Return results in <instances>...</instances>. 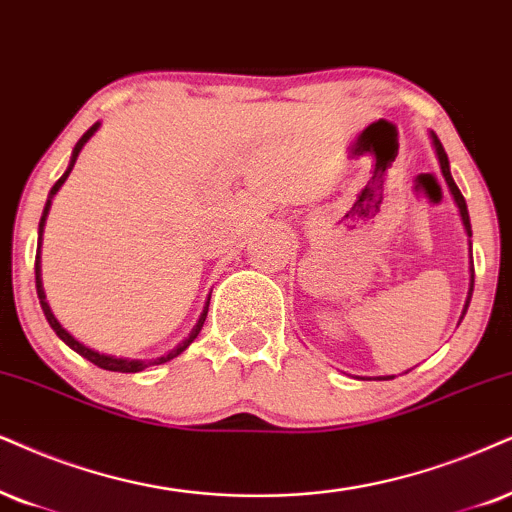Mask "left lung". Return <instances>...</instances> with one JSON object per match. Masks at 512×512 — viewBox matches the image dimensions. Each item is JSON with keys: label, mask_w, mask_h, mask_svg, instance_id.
<instances>
[{"label": "left lung", "mask_w": 512, "mask_h": 512, "mask_svg": "<svg viewBox=\"0 0 512 512\" xmlns=\"http://www.w3.org/2000/svg\"><path fill=\"white\" fill-rule=\"evenodd\" d=\"M432 144H435V151H437V158H439V167H442V174H444L446 184H449L451 196H454L456 205H458V210H461V219H463L465 231H468V236H472V229H470V215H468V205H465L463 193L458 191L456 181H454V177H451V172H449V158H446V151H444L442 141L437 139V134H435V132H432ZM470 250H472V243H470ZM470 257H472V255H470ZM472 286H475V269L470 267V293H468V302H465L463 316H465V312H468V304H470V297H472ZM463 316H461V319H463ZM387 378H394V375H387Z\"/></svg>", "instance_id": "left-lung-1"}]
</instances>
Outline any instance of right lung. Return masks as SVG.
Listing matches in <instances>:
<instances>
[{
    "label": "right lung",
    "instance_id": "right-lung-1",
    "mask_svg": "<svg viewBox=\"0 0 512 512\" xmlns=\"http://www.w3.org/2000/svg\"><path fill=\"white\" fill-rule=\"evenodd\" d=\"M96 127H99V122H96V125L89 127L87 132L82 134V139L77 141L75 148H73V158H70V167H68V170H66V174H63V177L56 181V184H54V189H51V193H49V200H47V205H44V212H42V219H40V243H42V229H44V219H47V215H49V208H51V198H54V193H56L58 189H61V184H63V181L68 179V174H70V170H73V165H75L77 155H80L82 146L87 144V139L92 137V134L96 132ZM35 286H37V297H40V304H42V312H44V316H47L49 326L54 328V333H56L58 338H61L63 342H66V345H68L70 349H75V352L80 354V357H84V359H87V361H92L94 366L103 368V371H118V373H139V371H144V368H148V366H158V364H165V361H170V359H174V357H179V354L184 352V349L189 347L193 340H196V335L200 333V328H203V323H205V316H208V307H205V312L200 314V319H198V326L193 328V333H191L189 338H186L184 342H181L179 347H174L170 354H165V357H158V359H118V357H108V354H99V352H94V349L84 347L82 342H77V340L73 338V335H70V333L66 331V328H63L61 323L56 321V316L51 314V309H49V304H47V297H44L42 278H40V252H37V255H35Z\"/></svg>",
    "mask_w": 512,
    "mask_h": 512
}]
</instances>
